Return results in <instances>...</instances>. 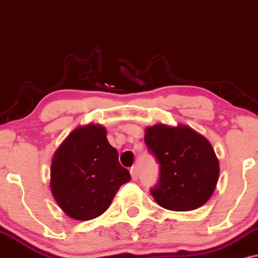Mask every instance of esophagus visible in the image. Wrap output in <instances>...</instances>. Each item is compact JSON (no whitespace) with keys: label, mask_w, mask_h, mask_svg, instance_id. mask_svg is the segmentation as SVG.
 I'll return each instance as SVG.
<instances>
[{"label":"esophagus","mask_w":258,"mask_h":258,"mask_svg":"<svg viewBox=\"0 0 258 258\" xmlns=\"http://www.w3.org/2000/svg\"><path fill=\"white\" fill-rule=\"evenodd\" d=\"M130 175H132L133 180H138V177H139V169H138V166H133V168L130 169Z\"/></svg>","instance_id":"34e87169"}]
</instances>
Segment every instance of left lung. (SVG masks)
I'll use <instances>...</instances> for the list:
<instances>
[{"label": "left lung", "instance_id": "left-lung-1", "mask_svg": "<svg viewBox=\"0 0 258 258\" xmlns=\"http://www.w3.org/2000/svg\"><path fill=\"white\" fill-rule=\"evenodd\" d=\"M145 133V144L160 164L159 181L151 189L154 201L172 211L204 205L220 174L219 159L208 139L183 124H156Z\"/></svg>", "mask_w": 258, "mask_h": 258}]
</instances>
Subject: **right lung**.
I'll return each instance as SVG.
<instances>
[{
  "instance_id": "add662e5",
  "label": "right lung",
  "mask_w": 258,
  "mask_h": 258,
  "mask_svg": "<svg viewBox=\"0 0 258 258\" xmlns=\"http://www.w3.org/2000/svg\"><path fill=\"white\" fill-rule=\"evenodd\" d=\"M130 174L118 162L99 124L76 128L54 153L50 190L60 209L71 219L93 220L107 210Z\"/></svg>"
}]
</instances>
